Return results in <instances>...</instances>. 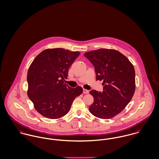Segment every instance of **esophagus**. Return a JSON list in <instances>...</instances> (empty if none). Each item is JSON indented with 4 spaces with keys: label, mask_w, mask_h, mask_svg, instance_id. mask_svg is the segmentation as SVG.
I'll return each mask as SVG.
<instances>
[{
    "label": "esophagus",
    "mask_w": 159,
    "mask_h": 159,
    "mask_svg": "<svg viewBox=\"0 0 159 159\" xmlns=\"http://www.w3.org/2000/svg\"><path fill=\"white\" fill-rule=\"evenodd\" d=\"M83 93L84 94H87V93H88V91L86 89H83Z\"/></svg>",
    "instance_id": "1"
}]
</instances>
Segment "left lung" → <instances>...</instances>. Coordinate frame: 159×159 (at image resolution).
Instances as JSON below:
<instances>
[{
    "label": "left lung",
    "mask_w": 159,
    "mask_h": 159,
    "mask_svg": "<svg viewBox=\"0 0 159 159\" xmlns=\"http://www.w3.org/2000/svg\"><path fill=\"white\" fill-rule=\"evenodd\" d=\"M94 66L96 80H103V92L91 90L94 98L90 112L109 119L124 110L135 92V70L128 58L117 50L98 49L84 54Z\"/></svg>",
    "instance_id": "8db88e82"
}]
</instances>
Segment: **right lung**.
<instances>
[{
  "mask_svg": "<svg viewBox=\"0 0 159 159\" xmlns=\"http://www.w3.org/2000/svg\"><path fill=\"white\" fill-rule=\"evenodd\" d=\"M79 54L63 48L45 49L31 64L27 74V94L43 116L51 119L64 116L75 98L82 93V87L71 88L63 82Z\"/></svg>",
  "mask_w": 159,
  "mask_h": 159,
  "instance_id": "add662e5",
  "label": "right lung"
}]
</instances>
